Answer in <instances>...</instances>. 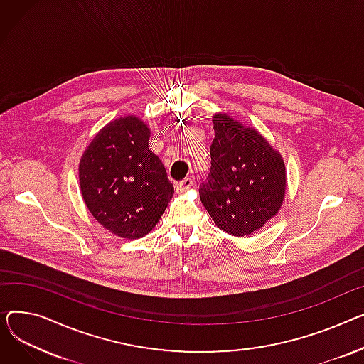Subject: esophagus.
Here are the masks:
<instances>
[{"label":"esophagus","instance_id":"1","mask_svg":"<svg viewBox=\"0 0 364 364\" xmlns=\"http://www.w3.org/2000/svg\"><path fill=\"white\" fill-rule=\"evenodd\" d=\"M191 186H192V179H191V178H185L183 181H181V182L176 183V191H178V192H185V191H188Z\"/></svg>","mask_w":364,"mask_h":364}]
</instances>
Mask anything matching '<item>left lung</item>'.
Here are the masks:
<instances>
[{
    "mask_svg": "<svg viewBox=\"0 0 364 364\" xmlns=\"http://www.w3.org/2000/svg\"><path fill=\"white\" fill-rule=\"evenodd\" d=\"M213 127L211 170L200 186L201 203L220 230L247 237L281 210L288 182L285 163L257 129L228 113L213 116Z\"/></svg>",
    "mask_w": 364,
    "mask_h": 364,
    "instance_id": "1",
    "label": "left lung"
}]
</instances>
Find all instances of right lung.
<instances>
[{"label": "right lung", "instance_id": "obj_1", "mask_svg": "<svg viewBox=\"0 0 364 364\" xmlns=\"http://www.w3.org/2000/svg\"><path fill=\"white\" fill-rule=\"evenodd\" d=\"M151 131L138 116H123L94 136L79 161L82 198L94 219L116 237L151 232L173 197L161 160L149 149Z\"/></svg>", "mask_w": 364, "mask_h": 364}]
</instances>
